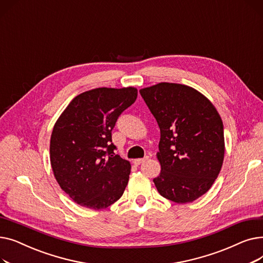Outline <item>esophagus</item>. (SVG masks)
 <instances>
[{
  "label": "esophagus",
  "instance_id": "1",
  "mask_svg": "<svg viewBox=\"0 0 263 263\" xmlns=\"http://www.w3.org/2000/svg\"><path fill=\"white\" fill-rule=\"evenodd\" d=\"M148 159H149V157H145L143 159H135V160H133V164L136 165V166H139V165H141L143 162L147 161Z\"/></svg>",
  "mask_w": 263,
  "mask_h": 263
}]
</instances>
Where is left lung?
<instances>
[{"label": "left lung", "mask_w": 263, "mask_h": 263, "mask_svg": "<svg viewBox=\"0 0 263 263\" xmlns=\"http://www.w3.org/2000/svg\"><path fill=\"white\" fill-rule=\"evenodd\" d=\"M161 133L154 179L160 194L192 202L210 190L225 155L224 127L212 102L195 88L162 82L140 90Z\"/></svg>", "instance_id": "1"}]
</instances>
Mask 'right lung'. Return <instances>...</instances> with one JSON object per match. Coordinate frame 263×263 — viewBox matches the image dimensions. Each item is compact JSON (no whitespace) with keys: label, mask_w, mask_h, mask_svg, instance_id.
Wrapping results in <instances>:
<instances>
[{"label":"right lung","mask_w":263,"mask_h":263,"mask_svg":"<svg viewBox=\"0 0 263 263\" xmlns=\"http://www.w3.org/2000/svg\"><path fill=\"white\" fill-rule=\"evenodd\" d=\"M136 97L132 86L87 90L74 97L55 122L50 140L52 171L78 204L101 210L122 196L131 164L114 154L112 130Z\"/></svg>","instance_id":"add662e5"}]
</instances>
